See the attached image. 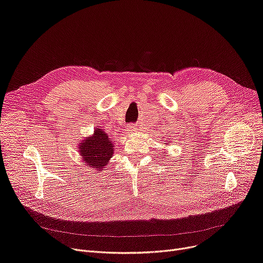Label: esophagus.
Here are the masks:
<instances>
[{"label": "esophagus", "instance_id": "34e87169", "mask_svg": "<svg viewBox=\"0 0 263 263\" xmlns=\"http://www.w3.org/2000/svg\"><path fill=\"white\" fill-rule=\"evenodd\" d=\"M126 129H128V131H134L137 128H135L133 124H129L128 126H126Z\"/></svg>", "mask_w": 263, "mask_h": 263}]
</instances>
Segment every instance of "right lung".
<instances>
[{"label": "right lung", "instance_id": "1", "mask_svg": "<svg viewBox=\"0 0 263 263\" xmlns=\"http://www.w3.org/2000/svg\"><path fill=\"white\" fill-rule=\"evenodd\" d=\"M79 153L82 159L91 169L104 170L106 163L114 154L109 137L103 130L97 128L94 134L80 143Z\"/></svg>", "mask_w": 263, "mask_h": 263}]
</instances>
